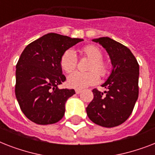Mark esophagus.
Segmentation results:
<instances>
[{"label":"esophagus","instance_id":"34e87169","mask_svg":"<svg viewBox=\"0 0 155 155\" xmlns=\"http://www.w3.org/2000/svg\"><path fill=\"white\" fill-rule=\"evenodd\" d=\"M81 92H82V91H81V90H80V89H76V90H75V93H76V94H80V93Z\"/></svg>","mask_w":155,"mask_h":155}]
</instances>
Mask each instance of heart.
<instances>
[{
  "label": "heart",
  "mask_w": 155,
  "mask_h": 155,
  "mask_svg": "<svg viewBox=\"0 0 155 155\" xmlns=\"http://www.w3.org/2000/svg\"><path fill=\"white\" fill-rule=\"evenodd\" d=\"M81 52L90 59L92 63L89 67V72H80L74 71L68 75L67 84L69 87L75 89H83L85 87L94 85L99 81V75H105L107 73V66L103 61V53L100 48L93 45H88L83 47ZM77 58L72 50H68L63 54L60 58V66L65 72H71L76 67Z\"/></svg>",
  "instance_id": "heart-1"
}]
</instances>
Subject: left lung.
Returning <instances> with one entry per match:
<instances>
[{
    "label": "left lung",
    "instance_id": "left-lung-1",
    "mask_svg": "<svg viewBox=\"0 0 155 155\" xmlns=\"http://www.w3.org/2000/svg\"><path fill=\"white\" fill-rule=\"evenodd\" d=\"M106 50L113 69L101 85L107 91L92 90L94 98L86 108L92 122L106 128L122 124L132 113L138 97L139 65L125 46L108 37L92 39Z\"/></svg>",
    "mask_w": 155,
    "mask_h": 155
}]
</instances>
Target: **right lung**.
Returning <instances> with one entry per match:
<instances>
[{
  "mask_svg": "<svg viewBox=\"0 0 155 155\" xmlns=\"http://www.w3.org/2000/svg\"><path fill=\"white\" fill-rule=\"evenodd\" d=\"M81 38L49 33L28 45L16 66L15 95L21 109L38 125L58 122L74 89H59L66 80L60 66L63 54Z\"/></svg>",
  "mask_w": 155,
  "mask_h": 155,
  "instance_id": "right-lung-1",
  "label": "right lung"
}]
</instances>
